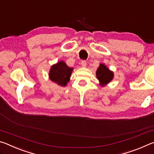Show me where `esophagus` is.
Instances as JSON below:
<instances>
[{
    "label": "esophagus",
    "instance_id": "obj_1",
    "mask_svg": "<svg viewBox=\"0 0 154 154\" xmlns=\"http://www.w3.org/2000/svg\"><path fill=\"white\" fill-rule=\"evenodd\" d=\"M81 64H82V67H85V66H86V65H87V62L85 60H82V62H81Z\"/></svg>",
    "mask_w": 154,
    "mask_h": 154
}]
</instances>
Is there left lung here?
<instances>
[{
	"label": "left lung",
	"instance_id": "8db88e82",
	"mask_svg": "<svg viewBox=\"0 0 154 154\" xmlns=\"http://www.w3.org/2000/svg\"><path fill=\"white\" fill-rule=\"evenodd\" d=\"M96 74L101 86L107 84L113 78V72L110 71L104 64H100Z\"/></svg>",
	"mask_w": 154,
	"mask_h": 154
}]
</instances>
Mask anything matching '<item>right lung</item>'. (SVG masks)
<instances>
[{"label": "right lung", "mask_w": 154, "mask_h": 154, "mask_svg": "<svg viewBox=\"0 0 154 154\" xmlns=\"http://www.w3.org/2000/svg\"><path fill=\"white\" fill-rule=\"evenodd\" d=\"M72 70L73 69L68 66L64 61H60L51 66L49 73V79L60 86H66L69 82Z\"/></svg>", "instance_id": "1"}]
</instances>
